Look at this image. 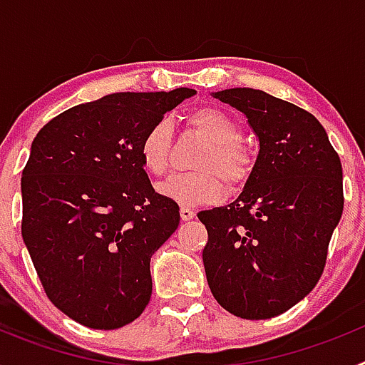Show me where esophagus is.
Wrapping results in <instances>:
<instances>
[{"instance_id":"34e87169","label":"esophagus","mask_w":365,"mask_h":365,"mask_svg":"<svg viewBox=\"0 0 365 365\" xmlns=\"http://www.w3.org/2000/svg\"><path fill=\"white\" fill-rule=\"evenodd\" d=\"M193 217H195V212H193L192 208H188V206H182V208H180V219H182V221H190V219Z\"/></svg>"}]
</instances>
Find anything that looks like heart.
<instances>
[{
  "mask_svg": "<svg viewBox=\"0 0 365 365\" xmlns=\"http://www.w3.org/2000/svg\"><path fill=\"white\" fill-rule=\"evenodd\" d=\"M188 124L208 140L195 163L199 172L173 177L160 192L179 205L199 206L221 197L225 192L222 179L230 188L243 185L252 172L254 159L240 140L241 125L228 113L215 108L195 109L188 115ZM138 153L151 175L164 177L170 172L172 124L168 118L148 128L138 144Z\"/></svg>",
  "mask_w": 365,
  "mask_h": 365,
  "instance_id": "b5f03b06",
  "label": "heart"
}]
</instances>
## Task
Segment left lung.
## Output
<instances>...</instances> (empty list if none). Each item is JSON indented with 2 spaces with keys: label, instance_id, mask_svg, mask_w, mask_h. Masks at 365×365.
<instances>
[{
  "label": "left lung",
  "instance_id": "obj_1",
  "mask_svg": "<svg viewBox=\"0 0 365 365\" xmlns=\"http://www.w3.org/2000/svg\"><path fill=\"white\" fill-rule=\"evenodd\" d=\"M214 96L247 115L259 153L240 197L197 214L208 230L206 279L222 309L267 320L294 307L324 272L344 210L341 163L305 109L250 87Z\"/></svg>",
  "mask_w": 365,
  "mask_h": 365
}]
</instances>
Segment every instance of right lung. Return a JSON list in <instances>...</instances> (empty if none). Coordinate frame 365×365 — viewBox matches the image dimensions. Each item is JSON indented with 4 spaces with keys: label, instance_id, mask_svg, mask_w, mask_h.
<instances>
[{
    "label": "right lung",
    "instance_id": "obj_1",
    "mask_svg": "<svg viewBox=\"0 0 365 365\" xmlns=\"http://www.w3.org/2000/svg\"><path fill=\"white\" fill-rule=\"evenodd\" d=\"M193 95L113 93L60 113L32 140L21 235L47 298L86 327H124L150 303V259L180 214L153 190L138 144Z\"/></svg>",
    "mask_w": 365,
    "mask_h": 365
}]
</instances>
